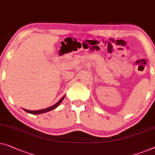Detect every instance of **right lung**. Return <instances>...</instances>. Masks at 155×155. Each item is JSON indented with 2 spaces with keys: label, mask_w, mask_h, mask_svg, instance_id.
Returning a JSON list of instances; mask_svg holds the SVG:
<instances>
[{
  "label": "right lung",
  "mask_w": 155,
  "mask_h": 155,
  "mask_svg": "<svg viewBox=\"0 0 155 155\" xmlns=\"http://www.w3.org/2000/svg\"><path fill=\"white\" fill-rule=\"evenodd\" d=\"M64 97L65 96H63V97H62L61 100H60L58 101L56 104H55L54 105L51 106V107H48L47 108H44V109H41V110H28V109H25V108H23V110H25V111L28 113V114H33V115H38V114H44V113H47L48 111H50V110H54V108H56L57 107H58V106L61 104V103L63 101V100H64Z\"/></svg>",
  "instance_id": "obj_1"
}]
</instances>
